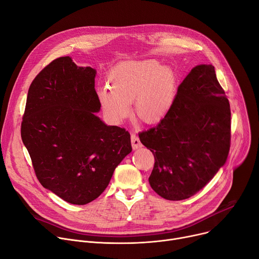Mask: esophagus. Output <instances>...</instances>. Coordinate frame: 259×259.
I'll use <instances>...</instances> for the list:
<instances>
[{"label":"esophagus","instance_id":"1","mask_svg":"<svg viewBox=\"0 0 259 259\" xmlns=\"http://www.w3.org/2000/svg\"><path fill=\"white\" fill-rule=\"evenodd\" d=\"M131 140H132V146H133L134 149H138V148H140L142 146L140 140H139V138L136 134L131 135Z\"/></svg>","mask_w":259,"mask_h":259}]
</instances>
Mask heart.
Instances as JSON below:
<instances>
[{"label":"heart","instance_id":"b5f03b06","mask_svg":"<svg viewBox=\"0 0 259 259\" xmlns=\"http://www.w3.org/2000/svg\"><path fill=\"white\" fill-rule=\"evenodd\" d=\"M109 87L98 91L105 113L114 122L135 114L144 122H156L172 107L177 91L175 72L155 60L126 62L114 67L108 76Z\"/></svg>","mask_w":259,"mask_h":259}]
</instances>
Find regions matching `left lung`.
Listing matches in <instances>:
<instances>
[{
    "mask_svg": "<svg viewBox=\"0 0 259 259\" xmlns=\"http://www.w3.org/2000/svg\"><path fill=\"white\" fill-rule=\"evenodd\" d=\"M139 138L154 156L148 181L155 193L177 201L203 189L226 163L231 138L230 106L214 67H194L160 123Z\"/></svg>",
    "mask_w": 259,
    "mask_h": 259,
    "instance_id": "left-lung-1",
    "label": "left lung"
}]
</instances>
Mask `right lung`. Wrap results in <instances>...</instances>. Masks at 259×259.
Returning a JSON list of instances; mask_svg holds the SVG:
<instances>
[{
	"mask_svg": "<svg viewBox=\"0 0 259 259\" xmlns=\"http://www.w3.org/2000/svg\"><path fill=\"white\" fill-rule=\"evenodd\" d=\"M95 74L68 56L55 59L31 83L23 116L22 140L39 183L71 204L96 199L132 151L130 133L94 114Z\"/></svg>",
	"mask_w": 259,
	"mask_h": 259,
	"instance_id": "add662e5",
	"label": "right lung"
}]
</instances>
